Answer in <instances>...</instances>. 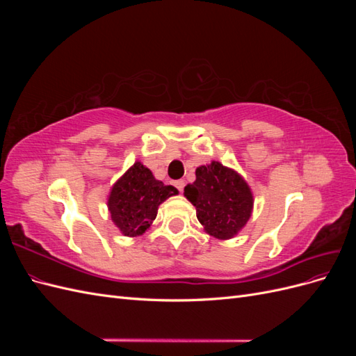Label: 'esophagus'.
<instances>
[{
	"mask_svg": "<svg viewBox=\"0 0 356 356\" xmlns=\"http://www.w3.org/2000/svg\"><path fill=\"white\" fill-rule=\"evenodd\" d=\"M175 187H177L179 191H182V190H184V187H186V181H184V179L175 181Z\"/></svg>",
	"mask_w": 356,
	"mask_h": 356,
	"instance_id": "esophagus-1",
	"label": "esophagus"
}]
</instances>
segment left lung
I'll use <instances>...</instances> for the list:
<instances>
[{"label": "left lung", "instance_id": "obj_1", "mask_svg": "<svg viewBox=\"0 0 356 356\" xmlns=\"http://www.w3.org/2000/svg\"><path fill=\"white\" fill-rule=\"evenodd\" d=\"M184 196L196 208L199 222L213 238H234L251 218L254 197L238 172L211 161L196 169V181L184 188Z\"/></svg>", "mask_w": 356, "mask_h": 356}]
</instances>
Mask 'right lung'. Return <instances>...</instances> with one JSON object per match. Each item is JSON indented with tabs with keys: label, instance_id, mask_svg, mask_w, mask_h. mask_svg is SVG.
I'll return each mask as SVG.
<instances>
[{
	"label": "right lung",
	"instance_id": "obj_1",
	"mask_svg": "<svg viewBox=\"0 0 356 356\" xmlns=\"http://www.w3.org/2000/svg\"><path fill=\"white\" fill-rule=\"evenodd\" d=\"M175 195V187L165 186L141 161H135L110 191L111 220L124 236L135 238L152 225L160 204Z\"/></svg>",
	"mask_w": 356,
	"mask_h": 356
}]
</instances>
